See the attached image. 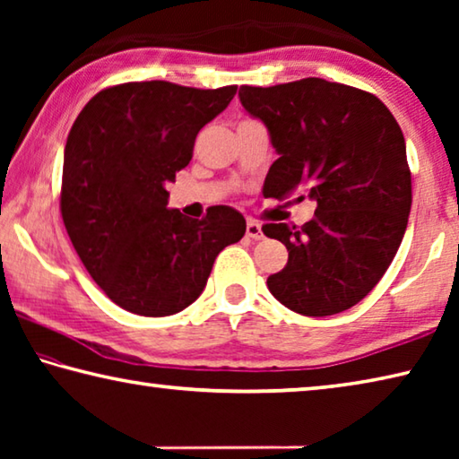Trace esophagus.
Instances as JSON below:
<instances>
[{
	"instance_id": "esophagus-1",
	"label": "esophagus",
	"mask_w": 459,
	"mask_h": 459,
	"mask_svg": "<svg viewBox=\"0 0 459 459\" xmlns=\"http://www.w3.org/2000/svg\"><path fill=\"white\" fill-rule=\"evenodd\" d=\"M247 237L253 238V240L263 238V229H261V224L257 221H253V219L247 221Z\"/></svg>"
}]
</instances>
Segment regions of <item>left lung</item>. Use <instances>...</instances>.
I'll list each match as a JSON object with an SVG mask.
<instances>
[{"label": "left lung", "mask_w": 459, "mask_h": 459, "mask_svg": "<svg viewBox=\"0 0 459 459\" xmlns=\"http://www.w3.org/2000/svg\"><path fill=\"white\" fill-rule=\"evenodd\" d=\"M245 111L265 123L279 158L265 198L316 202L301 227L263 224L290 259L267 287L301 316H332L368 295L391 265L411 212L405 137L385 103L324 79L240 87Z\"/></svg>", "instance_id": "left-lung-1"}]
</instances>
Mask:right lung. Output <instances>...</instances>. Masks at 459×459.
<instances>
[{"label": "right lung", "instance_id": "obj_1", "mask_svg": "<svg viewBox=\"0 0 459 459\" xmlns=\"http://www.w3.org/2000/svg\"><path fill=\"white\" fill-rule=\"evenodd\" d=\"M237 87L166 81L97 92L65 147L60 212L74 251L107 298L131 314L182 312L204 291L216 255L247 230L230 206L192 221L168 208V182L190 164L198 131Z\"/></svg>", "mask_w": 459, "mask_h": 459}]
</instances>
